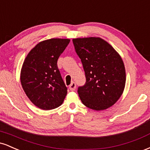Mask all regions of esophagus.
<instances>
[{
  "label": "esophagus",
  "mask_w": 150,
  "mask_h": 150,
  "mask_svg": "<svg viewBox=\"0 0 150 150\" xmlns=\"http://www.w3.org/2000/svg\"><path fill=\"white\" fill-rule=\"evenodd\" d=\"M76 88V84H75V82H73L71 84H70V86H69V89H70L71 91H74Z\"/></svg>",
  "instance_id": "esophagus-1"
}]
</instances>
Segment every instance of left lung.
Returning <instances> with one entry per match:
<instances>
[{
	"label": "left lung",
	"instance_id": "1",
	"mask_svg": "<svg viewBox=\"0 0 150 150\" xmlns=\"http://www.w3.org/2000/svg\"><path fill=\"white\" fill-rule=\"evenodd\" d=\"M80 58L86 82L77 88L82 104L100 111L113 106L121 96L125 84V70L121 58L101 38L73 39Z\"/></svg>",
	"mask_w": 150,
	"mask_h": 150
}]
</instances>
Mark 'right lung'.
I'll return each mask as SVG.
<instances>
[{"instance_id": "1", "label": "right lung", "mask_w": 150, "mask_h": 150, "mask_svg": "<svg viewBox=\"0 0 150 150\" xmlns=\"http://www.w3.org/2000/svg\"><path fill=\"white\" fill-rule=\"evenodd\" d=\"M70 39H51L36 45L24 61L20 80L26 95L37 107L51 110L63 104L67 94L58 68L59 56Z\"/></svg>"}]
</instances>
